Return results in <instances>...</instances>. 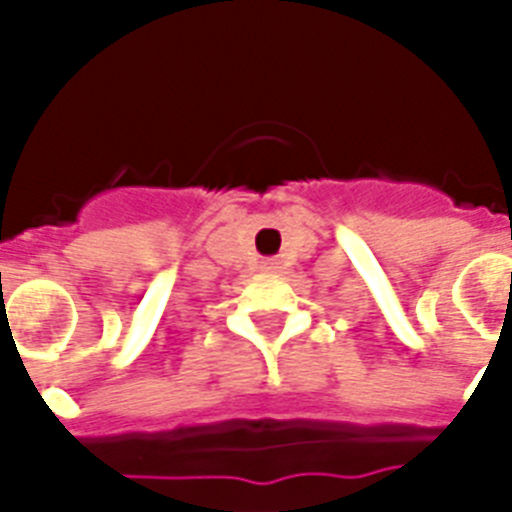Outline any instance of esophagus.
Masks as SVG:
<instances>
[{"instance_id":"34e87169","label":"esophagus","mask_w":512,"mask_h":512,"mask_svg":"<svg viewBox=\"0 0 512 512\" xmlns=\"http://www.w3.org/2000/svg\"><path fill=\"white\" fill-rule=\"evenodd\" d=\"M260 271L276 273V271H279V263H273V260H263V265H260Z\"/></svg>"}]
</instances>
